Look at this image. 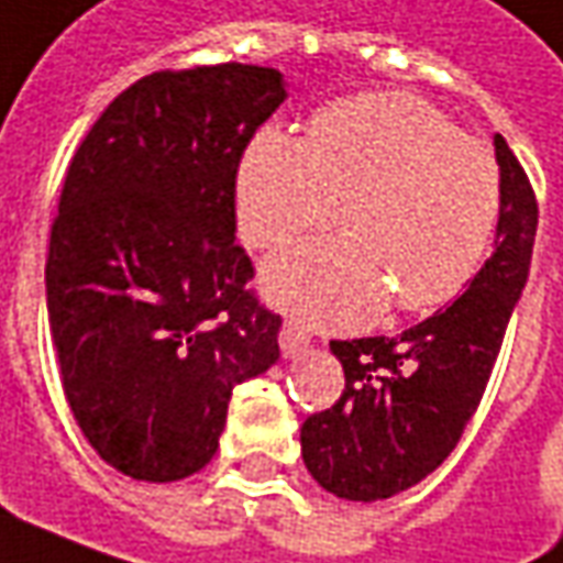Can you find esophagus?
<instances>
[{"mask_svg": "<svg viewBox=\"0 0 563 563\" xmlns=\"http://www.w3.org/2000/svg\"><path fill=\"white\" fill-rule=\"evenodd\" d=\"M278 345H282V354L285 357H297L309 349V336H306V330L297 327L294 321H285L282 324V333H278Z\"/></svg>", "mask_w": 563, "mask_h": 563, "instance_id": "obj_1", "label": "esophagus"}]
</instances>
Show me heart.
Masks as SVG:
<instances>
[{"label":"heart","mask_w":563,"mask_h":563,"mask_svg":"<svg viewBox=\"0 0 563 563\" xmlns=\"http://www.w3.org/2000/svg\"><path fill=\"white\" fill-rule=\"evenodd\" d=\"M345 236L263 263L266 297L312 324H354L388 300L421 312L476 275L500 211L494 157L406 93H364L314 114L309 135L266 126L242 154L236 221L254 249L324 227Z\"/></svg>","instance_id":"obj_1"}]
</instances>
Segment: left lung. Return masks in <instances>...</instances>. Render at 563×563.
<instances>
[{"label":"left lung","mask_w":563,"mask_h":563,"mask_svg":"<svg viewBox=\"0 0 563 563\" xmlns=\"http://www.w3.org/2000/svg\"><path fill=\"white\" fill-rule=\"evenodd\" d=\"M500 214L494 254L454 302L400 336L330 342L345 390L302 421L306 470L342 500H385L430 476L452 454L479 409L537 236V199L528 175L494 135Z\"/></svg>","instance_id":"left-lung-1"}]
</instances>
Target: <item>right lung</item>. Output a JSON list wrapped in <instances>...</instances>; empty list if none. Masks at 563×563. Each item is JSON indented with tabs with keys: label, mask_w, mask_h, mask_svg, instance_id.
Masks as SVG:
<instances>
[{
	"label": "right lung",
	"mask_w": 563,
	"mask_h": 563,
	"mask_svg": "<svg viewBox=\"0 0 563 563\" xmlns=\"http://www.w3.org/2000/svg\"><path fill=\"white\" fill-rule=\"evenodd\" d=\"M285 99L263 66L154 71L71 157L45 266L51 336L71 416L123 476H194L233 388L278 361L282 318L245 288L236 173Z\"/></svg>",
	"instance_id": "add662e5"
}]
</instances>
